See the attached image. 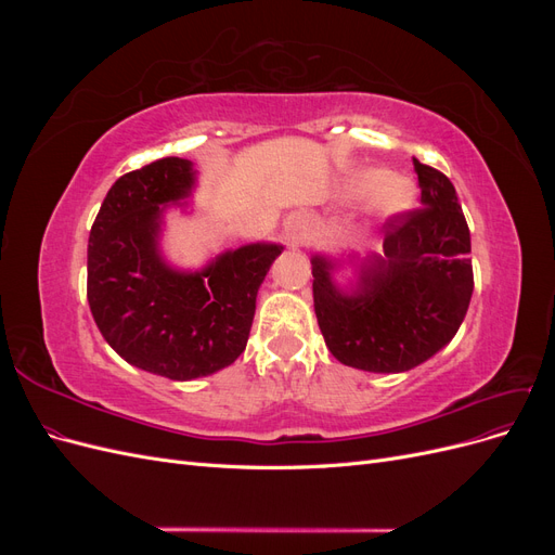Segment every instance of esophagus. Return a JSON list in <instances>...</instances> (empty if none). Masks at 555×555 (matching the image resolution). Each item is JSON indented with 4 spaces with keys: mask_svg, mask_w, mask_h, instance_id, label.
<instances>
[{
    "mask_svg": "<svg viewBox=\"0 0 555 555\" xmlns=\"http://www.w3.org/2000/svg\"><path fill=\"white\" fill-rule=\"evenodd\" d=\"M308 236H310V222L304 215H292L287 224H284V243L294 249L304 245Z\"/></svg>",
    "mask_w": 555,
    "mask_h": 555,
    "instance_id": "1",
    "label": "esophagus"
}]
</instances>
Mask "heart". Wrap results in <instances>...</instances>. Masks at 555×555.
Wrapping results in <instances>:
<instances>
[{"label":"heart","mask_w":555,"mask_h":555,"mask_svg":"<svg viewBox=\"0 0 555 555\" xmlns=\"http://www.w3.org/2000/svg\"><path fill=\"white\" fill-rule=\"evenodd\" d=\"M345 192L349 198L365 196V215L373 222L393 220L414 204V188L410 180L379 169H365L349 176Z\"/></svg>","instance_id":"obj_1"}]
</instances>
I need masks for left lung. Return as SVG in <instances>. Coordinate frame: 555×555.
Instances as JSON below:
<instances>
[{"label": "left lung", "mask_w": 555, "mask_h": 555, "mask_svg": "<svg viewBox=\"0 0 555 555\" xmlns=\"http://www.w3.org/2000/svg\"><path fill=\"white\" fill-rule=\"evenodd\" d=\"M414 162L422 208L384 224L382 251H314L317 324L331 354L365 373H405L451 343L473 298L469 229L451 180ZM352 268V278L339 273Z\"/></svg>", "instance_id": "left-lung-1"}]
</instances>
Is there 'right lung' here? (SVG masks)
<instances>
[{"label":"right lung","mask_w":555,"mask_h":555,"mask_svg":"<svg viewBox=\"0 0 555 555\" xmlns=\"http://www.w3.org/2000/svg\"><path fill=\"white\" fill-rule=\"evenodd\" d=\"M194 164L164 157L108 190L90 231L88 304L104 340L145 373L188 382L236 361L280 243H249L194 271L162 251L169 208L192 212Z\"/></svg>","instance_id":"add662e5"}]
</instances>
